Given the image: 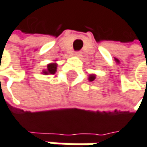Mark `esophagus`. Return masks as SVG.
<instances>
[{"label":"esophagus","instance_id":"obj_1","mask_svg":"<svg viewBox=\"0 0 147 147\" xmlns=\"http://www.w3.org/2000/svg\"><path fill=\"white\" fill-rule=\"evenodd\" d=\"M74 55H75L76 56H79V55H81V52H79V51H78V52H75V53H74Z\"/></svg>","mask_w":147,"mask_h":147}]
</instances>
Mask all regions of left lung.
<instances>
[{
	"instance_id": "left-lung-1",
	"label": "left lung",
	"mask_w": 147,
	"mask_h": 147,
	"mask_svg": "<svg viewBox=\"0 0 147 147\" xmlns=\"http://www.w3.org/2000/svg\"><path fill=\"white\" fill-rule=\"evenodd\" d=\"M94 78H95V76L91 75V76H90V78H89V80H90V81H93V80H94Z\"/></svg>"
}]
</instances>
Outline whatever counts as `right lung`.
<instances>
[{
	"instance_id": "right-lung-1",
	"label": "right lung",
	"mask_w": 147,
	"mask_h": 147,
	"mask_svg": "<svg viewBox=\"0 0 147 147\" xmlns=\"http://www.w3.org/2000/svg\"><path fill=\"white\" fill-rule=\"evenodd\" d=\"M56 71V64L55 63H50L47 65V69L44 70V74H55Z\"/></svg>"
}]
</instances>
